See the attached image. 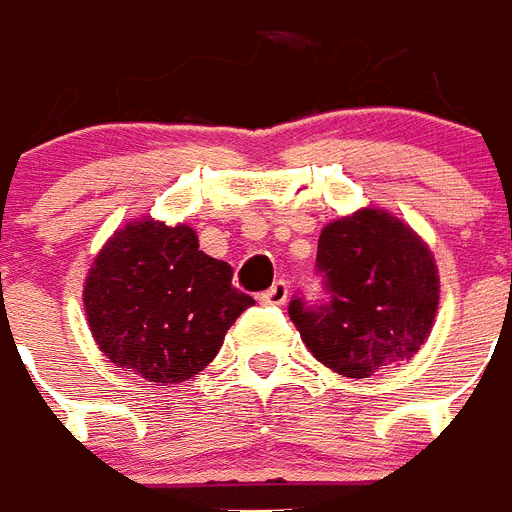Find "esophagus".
Listing matches in <instances>:
<instances>
[{
	"label": "esophagus",
	"mask_w": 512,
	"mask_h": 512,
	"mask_svg": "<svg viewBox=\"0 0 512 512\" xmlns=\"http://www.w3.org/2000/svg\"><path fill=\"white\" fill-rule=\"evenodd\" d=\"M259 301H261V304H267V306H282L285 301H288V282L277 280L272 288L261 293Z\"/></svg>",
	"instance_id": "1"
}]
</instances>
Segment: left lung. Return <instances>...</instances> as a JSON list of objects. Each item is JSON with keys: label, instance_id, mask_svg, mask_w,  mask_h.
<instances>
[{"label": "left lung", "instance_id": "obj_1", "mask_svg": "<svg viewBox=\"0 0 512 512\" xmlns=\"http://www.w3.org/2000/svg\"><path fill=\"white\" fill-rule=\"evenodd\" d=\"M322 301L293 296L288 314L314 357L346 378L410 359L431 333L439 272L415 232L378 208L327 224L317 243Z\"/></svg>", "mask_w": 512, "mask_h": 512}]
</instances>
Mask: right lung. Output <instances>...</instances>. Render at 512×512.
Masks as SVG:
<instances>
[{
	"label": "right lung",
	"mask_w": 512,
	"mask_h": 512,
	"mask_svg": "<svg viewBox=\"0 0 512 512\" xmlns=\"http://www.w3.org/2000/svg\"><path fill=\"white\" fill-rule=\"evenodd\" d=\"M232 267L198 248L179 224H126L89 269L84 306L110 362L153 383H182L219 354L224 333L253 306Z\"/></svg>",
	"instance_id": "right-lung-1"
}]
</instances>
